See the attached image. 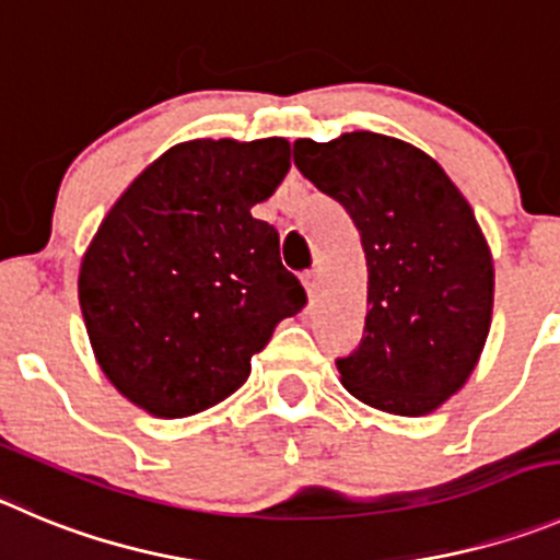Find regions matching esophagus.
Returning a JSON list of instances; mask_svg holds the SVG:
<instances>
[{
    "label": "esophagus",
    "instance_id": "1",
    "mask_svg": "<svg viewBox=\"0 0 560 560\" xmlns=\"http://www.w3.org/2000/svg\"><path fill=\"white\" fill-rule=\"evenodd\" d=\"M301 279H304V287H306V292H310V298H315V292H317V270L315 268L306 270V273L301 276Z\"/></svg>",
    "mask_w": 560,
    "mask_h": 560
}]
</instances>
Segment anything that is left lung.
Returning a JSON list of instances; mask_svg holds the SVG:
<instances>
[{"mask_svg": "<svg viewBox=\"0 0 560 560\" xmlns=\"http://www.w3.org/2000/svg\"><path fill=\"white\" fill-rule=\"evenodd\" d=\"M292 160L342 203L368 259L362 342L337 359L345 389L389 415L439 409L492 323V254L467 198L425 151L386 135L295 140Z\"/></svg>", "mask_w": 560, "mask_h": 560, "instance_id": "1", "label": "left lung"}]
</instances>
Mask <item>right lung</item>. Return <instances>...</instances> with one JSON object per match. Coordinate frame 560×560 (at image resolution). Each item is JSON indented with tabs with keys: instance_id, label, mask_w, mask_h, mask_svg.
Here are the masks:
<instances>
[{
	"instance_id": "obj_1",
	"label": "right lung",
	"mask_w": 560,
	"mask_h": 560,
	"mask_svg": "<svg viewBox=\"0 0 560 560\" xmlns=\"http://www.w3.org/2000/svg\"><path fill=\"white\" fill-rule=\"evenodd\" d=\"M290 171L284 138L190 140L127 187L80 270V306L104 375L156 417H187L245 384L250 357L306 290L279 232L250 215Z\"/></svg>"
}]
</instances>
